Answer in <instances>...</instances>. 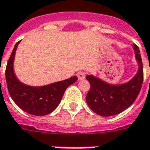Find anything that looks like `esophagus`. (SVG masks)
<instances>
[{
    "label": "esophagus",
    "mask_w": 150,
    "mask_h": 150,
    "mask_svg": "<svg viewBox=\"0 0 150 150\" xmlns=\"http://www.w3.org/2000/svg\"><path fill=\"white\" fill-rule=\"evenodd\" d=\"M77 76L78 77V80H82V79H84L86 77V73L85 72H78L77 73Z\"/></svg>",
    "instance_id": "34e87169"
}]
</instances>
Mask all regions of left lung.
<instances>
[{"mask_svg": "<svg viewBox=\"0 0 150 150\" xmlns=\"http://www.w3.org/2000/svg\"><path fill=\"white\" fill-rule=\"evenodd\" d=\"M133 47L139 63V70L129 82L110 85L94 76H86L91 88L86 100L93 112L103 117L113 116L124 111L136 100L142 86L144 72L139 47L136 44H133Z\"/></svg>", "mask_w": 150, "mask_h": 150, "instance_id": "1", "label": "left lung"}]
</instances>
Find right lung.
Masks as SVG:
<instances>
[{
  "label": "right lung",
  "instance_id": "add662e5",
  "mask_svg": "<svg viewBox=\"0 0 150 150\" xmlns=\"http://www.w3.org/2000/svg\"><path fill=\"white\" fill-rule=\"evenodd\" d=\"M18 42L10 54L6 69V79L10 97L19 108L28 113L44 116L53 112L60 103L65 90L77 80L72 77L64 81L44 86H29L23 84L15 77L13 69L14 54Z\"/></svg>",
  "mask_w": 150,
  "mask_h": 150
}]
</instances>
